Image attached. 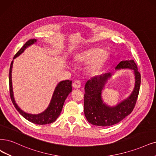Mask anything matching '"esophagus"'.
<instances>
[{"label": "esophagus", "mask_w": 156, "mask_h": 156, "mask_svg": "<svg viewBox=\"0 0 156 156\" xmlns=\"http://www.w3.org/2000/svg\"><path fill=\"white\" fill-rule=\"evenodd\" d=\"M73 86L74 89H79L82 87V84L81 82L78 80H76V81H74L73 83Z\"/></svg>", "instance_id": "esophagus-1"}]
</instances>
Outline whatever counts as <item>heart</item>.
Wrapping results in <instances>:
<instances>
[{
    "mask_svg": "<svg viewBox=\"0 0 156 156\" xmlns=\"http://www.w3.org/2000/svg\"><path fill=\"white\" fill-rule=\"evenodd\" d=\"M107 54L99 49H91L79 55L76 60L79 62L88 63V70L94 73L102 67L107 59Z\"/></svg>",
    "mask_w": 156,
    "mask_h": 156,
    "instance_id": "1",
    "label": "heart"
}]
</instances>
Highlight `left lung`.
<instances>
[{
	"label": "left lung",
	"mask_w": 156,
	"mask_h": 156,
	"mask_svg": "<svg viewBox=\"0 0 156 156\" xmlns=\"http://www.w3.org/2000/svg\"><path fill=\"white\" fill-rule=\"evenodd\" d=\"M133 69L135 86L127 99L116 107H108L103 103L101 91L107 80L112 76L108 73L91 78L86 82L84 94V114L88 122L96 126H108L119 123L129 115L135 107L141 84V74L134 60L122 61L116 69Z\"/></svg>",
	"instance_id": "left-lung-1"
}]
</instances>
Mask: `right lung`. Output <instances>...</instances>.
Wrapping results in <instances>:
<instances>
[{"label":"right lung","instance_id":"right-lung-1","mask_svg":"<svg viewBox=\"0 0 156 156\" xmlns=\"http://www.w3.org/2000/svg\"><path fill=\"white\" fill-rule=\"evenodd\" d=\"M37 40L35 39L29 40L28 41L26 42V44L22 46V48L17 52L13 57V59L16 57L19 56L21 53H22L26 48L28 46L31 45V44L36 42ZM12 66L13 61L11 62L9 73V94L11 100L12 101L13 104L18 112L22 115V116L26 118L29 122L37 125H45L49 124L55 122L57 118L59 116L60 114L63 103L66 99L67 98L69 94L72 91V81L70 80H65V81H62L55 88L54 93L52 97V99L49 105L46 110L40 113L39 114H27L22 111L21 109L16 104L14 100L13 89H12V82H11V71H12Z\"/></svg>","mask_w":156,"mask_h":156}]
</instances>
